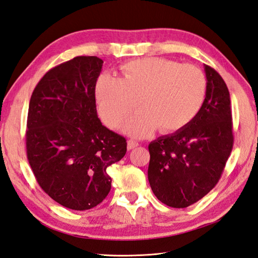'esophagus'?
I'll return each instance as SVG.
<instances>
[{
    "label": "esophagus",
    "instance_id": "34e87169",
    "mask_svg": "<svg viewBox=\"0 0 258 258\" xmlns=\"http://www.w3.org/2000/svg\"><path fill=\"white\" fill-rule=\"evenodd\" d=\"M139 146V143L138 142H135V141H133V140H128L127 141V150H133V149H135V147H138Z\"/></svg>",
    "mask_w": 258,
    "mask_h": 258
}]
</instances>
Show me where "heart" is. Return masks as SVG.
<instances>
[{
	"label": "heart",
	"instance_id": "heart-1",
	"mask_svg": "<svg viewBox=\"0 0 258 258\" xmlns=\"http://www.w3.org/2000/svg\"><path fill=\"white\" fill-rule=\"evenodd\" d=\"M123 79L103 73L95 95L104 122L117 127L140 105L144 107L125 125V132L144 138L160 127L176 132L193 120L205 103L207 80L194 65L172 59L147 57L122 67Z\"/></svg>",
	"mask_w": 258,
	"mask_h": 258
}]
</instances>
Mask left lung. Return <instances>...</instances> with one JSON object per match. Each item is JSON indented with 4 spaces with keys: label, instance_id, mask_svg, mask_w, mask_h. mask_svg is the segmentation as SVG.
<instances>
[{
    "label": "left lung",
    "instance_id": "1",
    "mask_svg": "<svg viewBox=\"0 0 258 258\" xmlns=\"http://www.w3.org/2000/svg\"><path fill=\"white\" fill-rule=\"evenodd\" d=\"M204 68L207 93L199 115L149 145L151 188L158 201L175 208L194 204L215 187L233 149L228 89L215 70Z\"/></svg>",
    "mask_w": 258,
    "mask_h": 258
}]
</instances>
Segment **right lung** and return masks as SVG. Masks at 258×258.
<instances>
[{"label": "right lung", "instance_id": "add662e5", "mask_svg": "<svg viewBox=\"0 0 258 258\" xmlns=\"http://www.w3.org/2000/svg\"><path fill=\"white\" fill-rule=\"evenodd\" d=\"M103 61L76 56L51 69L32 93L26 155L38 185L64 207H95L111 190L106 168L122 160L126 140L102 125L95 85Z\"/></svg>", "mask_w": 258, "mask_h": 258}]
</instances>
